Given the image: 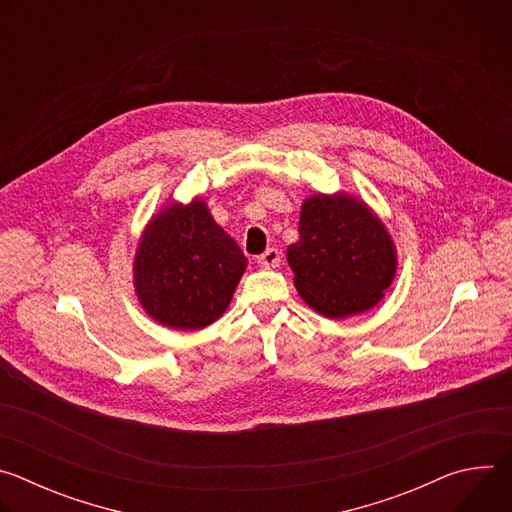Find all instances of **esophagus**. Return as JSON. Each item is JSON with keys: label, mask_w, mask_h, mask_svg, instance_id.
<instances>
[{"label": "esophagus", "mask_w": 512, "mask_h": 512, "mask_svg": "<svg viewBox=\"0 0 512 512\" xmlns=\"http://www.w3.org/2000/svg\"><path fill=\"white\" fill-rule=\"evenodd\" d=\"M279 261H281L279 251L273 249V247H269L263 255L257 257V263H259V267H263V269H275V267H279Z\"/></svg>", "instance_id": "1"}]
</instances>
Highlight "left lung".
Here are the masks:
<instances>
[{
	"instance_id": "obj_1",
	"label": "left lung",
	"mask_w": 512,
	"mask_h": 512,
	"mask_svg": "<svg viewBox=\"0 0 512 512\" xmlns=\"http://www.w3.org/2000/svg\"><path fill=\"white\" fill-rule=\"evenodd\" d=\"M300 239L287 247L300 298L342 320L375 308L397 273V249L377 212L346 192L308 196Z\"/></svg>"
}]
</instances>
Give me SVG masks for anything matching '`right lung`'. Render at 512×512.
<instances>
[{
  "instance_id": "right-lung-1",
  "label": "right lung",
  "mask_w": 512,
  "mask_h": 512,
  "mask_svg": "<svg viewBox=\"0 0 512 512\" xmlns=\"http://www.w3.org/2000/svg\"><path fill=\"white\" fill-rule=\"evenodd\" d=\"M247 257L202 198L168 202L143 229L133 257L135 296L152 320L200 330L229 308Z\"/></svg>"
}]
</instances>
